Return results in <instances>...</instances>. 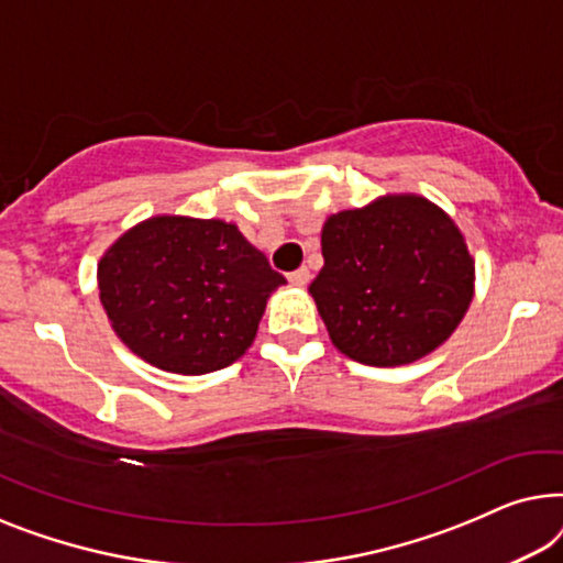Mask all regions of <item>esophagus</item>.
I'll return each mask as SVG.
<instances>
[{
	"mask_svg": "<svg viewBox=\"0 0 563 563\" xmlns=\"http://www.w3.org/2000/svg\"><path fill=\"white\" fill-rule=\"evenodd\" d=\"M288 280L292 283V285H300V288H303V285L311 280V273L306 271V267H298V271H292L290 275H288Z\"/></svg>",
	"mask_w": 563,
	"mask_h": 563,
	"instance_id": "1",
	"label": "esophagus"
}]
</instances>
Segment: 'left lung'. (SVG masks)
Instances as JSON below:
<instances>
[{
    "mask_svg": "<svg viewBox=\"0 0 563 563\" xmlns=\"http://www.w3.org/2000/svg\"><path fill=\"white\" fill-rule=\"evenodd\" d=\"M308 292L331 344L372 367L431 354L474 298V257L454 219L416 194L379 196L323 221Z\"/></svg>",
    "mask_w": 563,
    "mask_h": 563,
    "instance_id": "obj_1",
    "label": "left lung"
}]
</instances>
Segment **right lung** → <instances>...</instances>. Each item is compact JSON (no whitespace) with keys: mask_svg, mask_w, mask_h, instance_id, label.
<instances>
[{"mask_svg":"<svg viewBox=\"0 0 563 563\" xmlns=\"http://www.w3.org/2000/svg\"><path fill=\"white\" fill-rule=\"evenodd\" d=\"M114 334L140 360L176 375L229 367L257 336L267 298L285 285L236 224L150 217L109 244L97 265Z\"/></svg>","mask_w":563,"mask_h":563,"instance_id":"1","label":"right lung"}]
</instances>
